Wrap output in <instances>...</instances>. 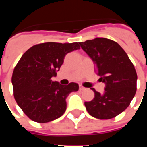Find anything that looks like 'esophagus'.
Returning a JSON list of instances; mask_svg holds the SVG:
<instances>
[{
  "label": "esophagus",
  "mask_w": 147,
  "mask_h": 147,
  "mask_svg": "<svg viewBox=\"0 0 147 147\" xmlns=\"http://www.w3.org/2000/svg\"><path fill=\"white\" fill-rule=\"evenodd\" d=\"M86 90L85 87H83V86H80V90Z\"/></svg>",
  "instance_id": "obj_1"
}]
</instances>
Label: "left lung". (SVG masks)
Segmentation results:
<instances>
[{
	"label": "left lung",
	"mask_w": 147,
	"mask_h": 147,
	"mask_svg": "<svg viewBox=\"0 0 147 147\" xmlns=\"http://www.w3.org/2000/svg\"><path fill=\"white\" fill-rule=\"evenodd\" d=\"M95 64L99 80L105 84L103 94L92 88L94 98L85 102L87 112L100 120L117 117L125 110L136 92L137 74L128 56L118 43L105 38L80 42Z\"/></svg>",
	"instance_id": "obj_1"
}]
</instances>
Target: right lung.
<instances>
[{
	"label": "right lung",
	"instance_id": "add662e5",
	"mask_svg": "<svg viewBox=\"0 0 147 147\" xmlns=\"http://www.w3.org/2000/svg\"><path fill=\"white\" fill-rule=\"evenodd\" d=\"M80 48L78 42H45L34 45L21 57L11 83L16 102L30 120L47 123L64 113L67 97L77 91L79 85L70 83L64 86L52 77L57 76L66 54Z\"/></svg>",
	"mask_w": 147,
	"mask_h": 147
}]
</instances>
